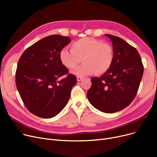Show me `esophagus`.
Returning a JSON list of instances; mask_svg holds the SVG:
<instances>
[{
  "label": "esophagus",
  "mask_w": 157,
  "mask_h": 157,
  "mask_svg": "<svg viewBox=\"0 0 157 157\" xmlns=\"http://www.w3.org/2000/svg\"><path fill=\"white\" fill-rule=\"evenodd\" d=\"M84 78L83 77H81V76H78L77 77V81H81L82 79H83Z\"/></svg>",
  "instance_id": "esophagus-1"
}]
</instances>
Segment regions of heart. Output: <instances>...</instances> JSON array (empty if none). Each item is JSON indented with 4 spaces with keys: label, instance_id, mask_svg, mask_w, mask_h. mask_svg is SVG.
<instances>
[{
    "label": "heart",
    "instance_id": "b5f03b06",
    "mask_svg": "<svg viewBox=\"0 0 157 157\" xmlns=\"http://www.w3.org/2000/svg\"><path fill=\"white\" fill-rule=\"evenodd\" d=\"M61 63L69 69L79 67L72 71L76 76L101 74L108 71L113 63L114 53L110 44L91 37H83L72 44V49L64 48L59 53Z\"/></svg>",
    "mask_w": 157,
    "mask_h": 157
}]
</instances>
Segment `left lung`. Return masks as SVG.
Returning a JSON list of instances; mask_svg holds the SVG:
<instances>
[{
  "instance_id": "left-lung-1",
  "label": "left lung",
  "mask_w": 157,
  "mask_h": 157,
  "mask_svg": "<svg viewBox=\"0 0 157 157\" xmlns=\"http://www.w3.org/2000/svg\"><path fill=\"white\" fill-rule=\"evenodd\" d=\"M112 42L114 59L110 69L100 78H92L87 92L94 108L114 113L127 107L137 94L144 67L137 49L123 39L105 34Z\"/></svg>"
}]
</instances>
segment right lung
I'll return each instance as SVG.
<instances>
[{"label": "right lung", "mask_w": 157, "mask_h": 157, "mask_svg": "<svg viewBox=\"0 0 157 157\" xmlns=\"http://www.w3.org/2000/svg\"><path fill=\"white\" fill-rule=\"evenodd\" d=\"M69 37L52 35L29 47L21 55L16 71V85L27 109L36 116L51 118L67 104L76 77L68 74L59 53ZM67 74L65 78L58 80Z\"/></svg>", "instance_id": "obj_1"}]
</instances>
